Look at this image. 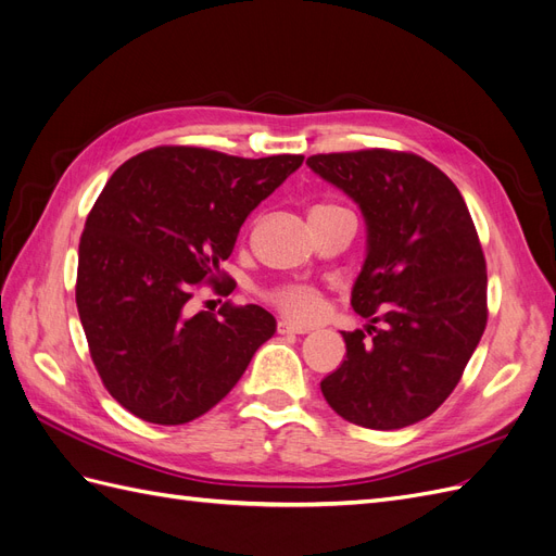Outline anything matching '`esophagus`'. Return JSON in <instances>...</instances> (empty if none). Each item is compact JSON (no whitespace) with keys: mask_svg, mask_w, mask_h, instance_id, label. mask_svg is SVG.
<instances>
[{"mask_svg":"<svg viewBox=\"0 0 556 556\" xmlns=\"http://www.w3.org/2000/svg\"><path fill=\"white\" fill-rule=\"evenodd\" d=\"M278 331H280V333H308L311 327L290 323V319H280V323H278Z\"/></svg>","mask_w":556,"mask_h":556,"instance_id":"esophagus-1","label":"esophagus"}]
</instances>
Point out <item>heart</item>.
I'll return each instance as SVG.
<instances>
[{"label":"heart","mask_w":556,"mask_h":556,"mask_svg":"<svg viewBox=\"0 0 556 556\" xmlns=\"http://www.w3.org/2000/svg\"><path fill=\"white\" fill-rule=\"evenodd\" d=\"M319 208H336V206H317L313 211ZM274 304H278V308L290 315L294 319H313L323 311V296L311 285L304 282H288V285H280L271 292Z\"/></svg>","instance_id":"heart-1"}]
</instances>
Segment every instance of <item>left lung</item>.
Returning a JSON list of instances; mask_svg holds the SVG:
<instances>
[{
  "instance_id": "left-lung-1",
  "label": "left lung",
  "mask_w": 556,
  "mask_h": 556,
  "mask_svg": "<svg viewBox=\"0 0 556 556\" xmlns=\"http://www.w3.org/2000/svg\"><path fill=\"white\" fill-rule=\"evenodd\" d=\"M366 223L350 304L368 319L341 331L345 359L319 387L352 425L392 431L429 417L457 387L486 325V266L462 192L413 153L313 155Z\"/></svg>"
}]
</instances>
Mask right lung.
Returning a JSON list of instances; mask_svg holds the SVG:
<instances>
[{
    "label": "right lung",
    "instance_id": "add662e5",
    "mask_svg": "<svg viewBox=\"0 0 556 556\" xmlns=\"http://www.w3.org/2000/svg\"><path fill=\"white\" fill-rule=\"evenodd\" d=\"M304 155L245 160L160 146L117 169L83 229L76 306L111 396L146 422L185 425L241 380L276 333L262 306L190 313L201 282L223 278L245 217Z\"/></svg>",
    "mask_w": 556,
    "mask_h": 556
}]
</instances>
